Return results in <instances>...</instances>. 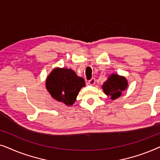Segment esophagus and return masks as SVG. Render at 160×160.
<instances>
[{
	"label": "esophagus",
	"instance_id": "obj_1",
	"mask_svg": "<svg viewBox=\"0 0 160 160\" xmlns=\"http://www.w3.org/2000/svg\"><path fill=\"white\" fill-rule=\"evenodd\" d=\"M88 83H89V85H92V86H93V85H95V79L94 78H92V79L89 81Z\"/></svg>",
	"mask_w": 160,
	"mask_h": 160
}]
</instances>
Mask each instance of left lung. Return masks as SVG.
Masks as SVG:
<instances>
[{
  "label": "left lung",
  "mask_w": 160,
  "mask_h": 160,
  "mask_svg": "<svg viewBox=\"0 0 160 160\" xmlns=\"http://www.w3.org/2000/svg\"><path fill=\"white\" fill-rule=\"evenodd\" d=\"M128 87V82L123 76L117 73H111L108 79L102 85V89L107 96H110L113 100L122 95V92L126 90Z\"/></svg>",
  "instance_id": "obj_1"
}]
</instances>
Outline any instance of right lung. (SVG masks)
Segmentation results:
<instances>
[{"label": "right lung", "instance_id": "1", "mask_svg": "<svg viewBox=\"0 0 160 160\" xmlns=\"http://www.w3.org/2000/svg\"><path fill=\"white\" fill-rule=\"evenodd\" d=\"M84 86V78L66 68H55L46 79V88L52 97L67 106L75 102L78 92Z\"/></svg>", "mask_w": 160, "mask_h": 160}]
</instances>
